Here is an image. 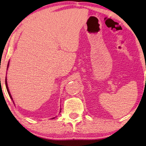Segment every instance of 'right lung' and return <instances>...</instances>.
<instances>
[{
    "mask_svg": "<svg viewBox=\"0 0 146 146\" xmlns=\"http://www.w3.org/2000/svg\"><path fill=\"white\" fill-rule=\"evenodd\" d=\"M8 67H9V63H8ZM5 82H6V89H7V91H8V94H9V97H10L11 99L13 100V98H12V97H11V94H10V92H9V89H8V84H7L6 77V80H5ZM53 118H52V119H53Z\"/></svg>",
    "mask_w": 146,
    "mask_h": 146,
    "instance_id": "obj_1",
    "label": "right lung"
}]
</instances>
